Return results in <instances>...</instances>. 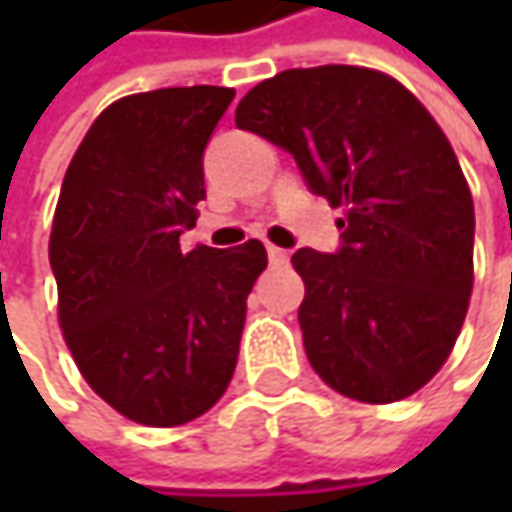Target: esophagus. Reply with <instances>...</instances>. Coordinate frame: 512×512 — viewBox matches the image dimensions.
Masks as SVG:
<instances>
[{
  "label": "esophagus",
  "mask_w": 512,
  "mask_h": 512,
  "mask_svg": "<svg viewBox=\"0 0 512 512\" xmlns=\"http://www.w3.org/2000/svg\"><path fill=\"white\" fill-rule=\"evenodd\" d=\"M267 256H270V262H273V265H287V259H290V253L276 245H267Z\"/></svg>",
  "instance_id": "1"
}]
</instances>
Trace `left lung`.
<instances>
[{
  "mask_svg": "<svg viewBox=\"0 0 512 512\" xmlns=\"http://www.w3.org/2000/svg\"><path fill=\"white\" fill-rule=\"evenodd\" d=\"M342 207L336 253L302 247L299 325L313 370L367 404L407 399L447 362L473 290V196L447 136L393 76L282 70L236 108Z\"/></svg>",
  "mask_w": 512,
  "mask_h": 512,
  "instance_id": "obj_1",
  "label": "left lung"
}]
</instances>
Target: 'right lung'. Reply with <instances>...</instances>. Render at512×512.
I'll use <instances>...</instances> for the list:
<instances>
[{
    "label": "right lung",
    "instance_id": "obj_1",
    "mask_svg": "<svg viewBox=\"0 0 512 512\" xmlns=\"http://www.w3.org/2000/svg\"><path fill=\"white\" fill-rule=\"evenodd\" d=\"M233 96L193 85L113 102L59 190L50 230L59 325L85 382L130 422H193L236 370L265 245H179L196 225L202 156Z\"/></svg>",
    "mask_w": 512,
    "mask_h": 512
}]
</instances>
